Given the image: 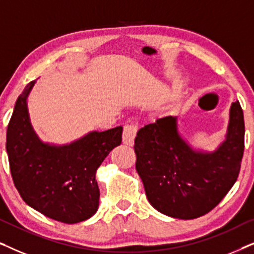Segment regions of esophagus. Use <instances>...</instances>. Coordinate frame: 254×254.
Segmentation results:
<instances>
[{"mask_svg": "<svg viewBox=\"0 0 254 254\" xmlns=\"http://www.w3.org/2000/svg\"><path fill=\"white\" fill-rule=\"evenodd\" d=\"M137 126L133 124H128L124 127V133H123V142L126 145H133L135 136H136Z\"/></svg>", "mask_w": 254, "mask_h": 254, "instance_id": "1", "label": "esophagus"}]
</instances>
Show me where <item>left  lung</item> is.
Instances as JSON below:
<instances>
[{"instance_id": "1", "label": "left lung", "mask_w": 254, "mask_h": 254, "mask_svg": "<svg viewBox=\"0 0 254 254\" xmlns=\"http://www.w3.org/2000/svg\"><path fill=\"white\" fill-rule=\"evenodd\" d=\"M244 135L238 100L229 110L224 140L213 151L194 148L179 131L177 117L161 118L138 129L134 142L136 171L151 206L180 220L209 213L238 178Z\"/></svg>"}]
</instances>
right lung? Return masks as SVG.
Masks as SVG:
<instances>
[{
    "mask_svg": "<svg viewBox=\"0 0 254 254\" xmlns=\"http://www.w3.org/2000/svg\"><path fill=\"white\" fill-rule=\"evenodd\" d=\"M36 82H30L18 96L6 129L5 148L13 184L33 209L55 221L78 223L98 210L96 171L121 143L123 127L89 131L65 144L41 141L27 109Z\"/></svg>",
    "mask_w": 254,
    "mask_h": 254,
    "instance_id": "obj_1",
    "label": "right lung"
}]
</instances>
